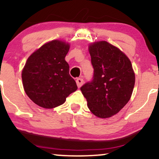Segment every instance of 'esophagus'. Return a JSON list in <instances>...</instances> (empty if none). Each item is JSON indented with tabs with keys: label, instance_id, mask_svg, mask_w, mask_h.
I'll return each instance as SVG.
<instances>
[{
	"label": "esophagus",
	"instance_id": "1",
	"mask_svg": "<svg viewBox=\"0 0 159 159\" xmlns=\"http://www.w3.org/2000/svg\"><path fill=\"white\" fill-rule=\"evenodd\" d=\"M76 84H77V86L78 88H80L81 86L83 85L84 84V79L81 78H77V80H76Z\"/></svg>",
	"mask_w": 159,
	"mask_h": 159
}]
</instances>
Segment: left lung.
Wrapping results in <instances>:
<instances>
[{
    "label": "left lung",
    "instance_id": "left-lung-1",
    "mask_svg": "<svg viewBox=\"0 0 159 159\" xmlns=\"http://www.w3.org/2000/svg\"><path fill=\"white\" fill-rule=\"evenodd\" d=\"M89 51L94 75L81 91L94 116L110 118L125 106L132 96L135 83L132 63L124 52L107 41L90 44Z\"/></svg>",
    "mask_w": 159,
    "mask_h": 159
}]
</instances>
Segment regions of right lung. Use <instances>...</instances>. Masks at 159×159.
Wrapping results in <instances>:
<instances>
[{
  "label": "right lung",
  "mask_w": 159,
  "mask_h": 159,
  "mask_svg": "<svg viewBox=\"0 0 159 159\" xmlns=\"http://www.w3.org/2000/svg\"><path fill=\"white\" fill-rule=\"evenodd\" d=\"M70 44L54 40L43 44L27 59L22 72L23 87L35 104L44 108L62 105L77 90L65 58Z\"/></svg>",
  "instance_id": "obj_1"
}]
</instances>
